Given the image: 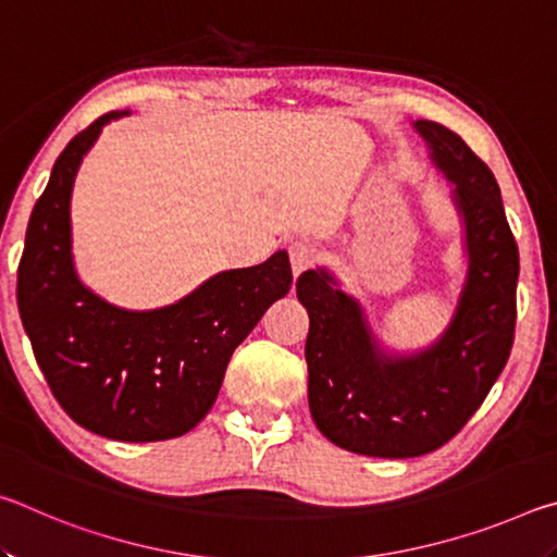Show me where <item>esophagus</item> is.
I'll return each instance as SVG.
<instances>
[{
    "label": "esophagus",
    "instance_id": "esophagus-1",
    "mask_svg": "<svg viewBox=\"0 0 557 557\" xmlns=\"http://www.w3.org/2000/svg\"><path fill=\"white\" fill-rule=\"evenodd\" d=\"M289 260H292V272H295V275H301V272H305V270L314 268V262L319 260L317 245H312L309 240L292 243Z\"/></svg>",
    "mask_w": 557,
    "mask_h": 557
}]
</instances>
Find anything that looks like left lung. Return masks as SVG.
Wrapping results in <instances>:
<instances>
[{"label": "left lung", "mask_w": 557, "mask_h": 557, "mask_svg": "<svg viewBox=\"0 0 557 557\" xmlns=\"http://www.w3.org/2000/svg\"><path fill=\"white\" fill-rule=\"evenodd\" d=\"M414 129L455 184L465 221L467 280L442 336L418 354H385L332 272L307 270L297 280L317 428L336 447L383 459L428 455L455 437L504 371L516 329L518 245L492 169L440 122L418 120Z\"/></svg>", "instance_id": "left-lung-1"}]
</instances>
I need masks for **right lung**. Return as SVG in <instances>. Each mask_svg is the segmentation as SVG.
<instances>
[{
  "label": "right lung",
  "mask_w": 557,
  "mask_h": 557,
  "mask_svg": "<svg viewBox=\"0 0 557 557\" xmlns=\"http://www.w3.org/2000/svg\"><path fill=\"white\" fill-rule=\"evenodd\" d=\"M115 110L75 135L36 201L18 262L16 301L53 398L81 428L120 442L182 437L215 403L228 361L272 301L285 297V250L256 268L225 270L176 305L127 312L75 275V172Z\"/></svg>",
  "instance_id": "1"
}]
</instances>
